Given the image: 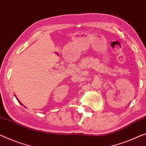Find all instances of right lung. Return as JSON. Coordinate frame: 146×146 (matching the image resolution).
Returning a JSON list of instances; mask_svg holds the SVG:
<instances>
[{
    "label": "right lung",
    "instance_id": "obj_1",
    "mask_svg": "<svg viewBox=\"0 0 146 146\" xmlns=\"http://www.w3.org/2000/svg\"><path fill=\"white\" fill-rule=\"evenodd\" d=\"M14 95H15V94H14ZM15 96H16V95H15ZM17 101H18V102H19V104H21V105H23V104L21 103V102H20V101H19V100H17Z\"/></svg>",
    "mask_w": 146,
    "mask_h": 146
}]
</instances>
